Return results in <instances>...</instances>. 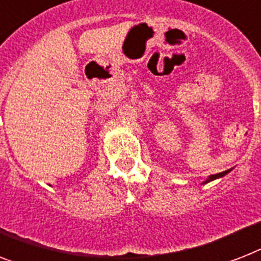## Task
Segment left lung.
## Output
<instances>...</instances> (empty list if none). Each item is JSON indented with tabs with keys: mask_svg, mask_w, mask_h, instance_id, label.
<instances>
[{
	"mask_svg": "<svg viewBox=\"0 0 261 261\" xmlns=\"http://www.w3.org/2000/svg\"><path fill=\"white\" fill-rule=\"evenodd\" d=\"M230 170H225L222 171V173H217V174H213V175H209V178L206 179V181H204V184H207V182L213 181V179H217V178H221V177H224L225 174H228Z\"/></svg>",
	"mask_w": 261,
	"mask_h": 261,
	"instance_id": "left-lung-1",
	"label": "left lung"
}]
</instances>
